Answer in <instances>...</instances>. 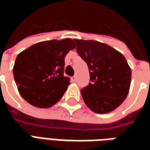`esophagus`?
Segmentation results:
<instances>
[{
    "mask_svg": "<svg viewBox=\"0 0 150 150\" xmlns=\"http://www.w3.org/2000/svg\"><path fill=\"white\" fill-rule=\"evenodd\" d=\"M71 79H72V81H73V82L77 81V78H76V76H73V77L71 78Z\"/></svg>",
    "mask_w": 150,
    "mask_h": 150,
    "instance_id": "esophagus-1",
    "label": "esophagus"
}]
</instances>
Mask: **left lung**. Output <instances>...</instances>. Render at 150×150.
I'll return each instance as SVG.
<instances>
[{
  "mask_svg": "<svg viewBox=\"0 0 150 150\" xmlns=\"http://www.w3.org/2000/svg\"><path fill=\"white\" fill-rule=\"evenodd\" d=\"M74 42L90 74V83L81 90L84 103L96 113L116 109L127 97L131 83V69L125 58L112 47L97 41Z\"/></svg>",
  "mask_w": 150,
  "mask_h": 150,
  "instance_id": "left-lung-1",
  "label": "left lung"
}]
</instances>
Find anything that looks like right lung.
<instances>
[{
    "mask_svg": "<svg viewBox=\"0 0 150 150\" xmlns=\"http://www.w3.org/2000/svg\"><path fill=\"white\" fill-rule=\"evenodd\" d=\"M75 47L70 38L50 40L36 43L20 53L13 72L22 98L38 108L55 104L70 84L69 78L63 75L64 59Z\"/></svg>",
    "mask_w": 150,
    "mask_h": 150,
    "instance_id": "add662e5",
    "label": "right lung"
}]
</instances>
